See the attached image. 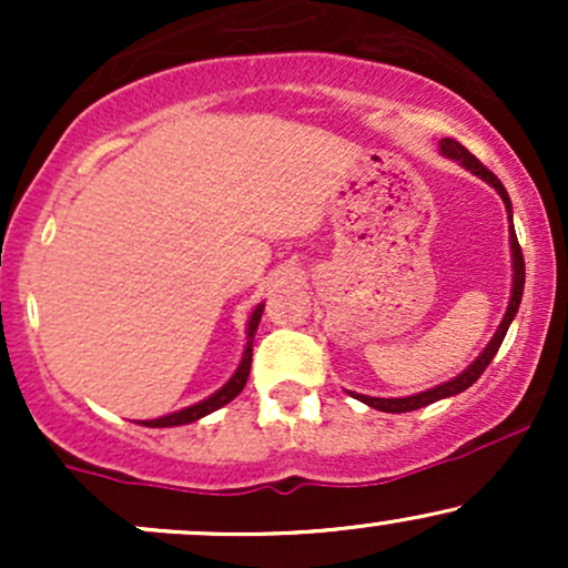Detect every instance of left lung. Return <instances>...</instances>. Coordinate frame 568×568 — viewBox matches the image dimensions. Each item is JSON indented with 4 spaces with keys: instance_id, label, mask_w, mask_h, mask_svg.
I'll list each match as a JSON object with an SVG mask.
<instances>
[{
    "instance_id": "1",
    "label": "left lung",
    "mask_w": 568,
    "mask_h": 568,
    "mask_svg": "<svg viewBox=\"0 0 568 568\" xmlns=\"http://www.w3.org/2000/svg\"><path fill=\"white\" fill-rule=\"evenodd\" d=\"M440 152L446 154V158H452L456 162H462V165L467 168V171H473L475 175H480V179L488 181L494 189L499 192V197L505 200V207L507 213H510V224H513V205H510V197H507V189L501 186V181L494 175L488 168L480 162L475 154L467 152L465 146H462L459 141L454 139H443L440 141ZM510 247H513V296H510V306H507L505 312V321L499 323L497 334H494L491 342H488V347L480 352L478 361L473 363V366H467L465 371H462L459 376L452 382H443L438 384V387L427 389V393H419V395H410V397H368V395H357V400H363L366 406L376 408V410H387V414H406V410H416V408H425L429 406V403L435 400H443V397H452V395H459L465 393L470 384H475L480 379V374L488 368V363L494 361V355H497L501 342H505V334L507 328H510L515 312H518L520 306V296H524V283H526V264H524V251H520L518 245V237H515V230L510 226Z\"/></svg>"
}]
</instances>
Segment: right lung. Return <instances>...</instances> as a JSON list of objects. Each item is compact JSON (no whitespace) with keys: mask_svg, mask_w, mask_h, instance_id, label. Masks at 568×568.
Here are the masks:
<instances>
[{"mask_svg":"<svg viewBox=\"0 0 568 568\" xmlns=\"http://www.w3.org/2000/svg\"><path fill=\"white\" fill-rule=\"evenodd\" d=\"M262 312H264V304H258L256 310H253L251 321H247V342H245V352H243V361H240L237 371H234V376L230 382L224 384V387L219 389V393H213L211 397H205L202 403H194V406H189L184 410H175V414H168V416H160V419H152V422H141L143 427H175V425H189V422H197L202 419L205 414H211V410H216L221 406H226V403L234 400L240 393H243L245 382H247V374H251V357H253V336H256V328H258V321H262Z\"/></svg>","mask_w":568,"mask_h":568,"instance_id":"obj_1","label":"right lung"}]
</instances>
